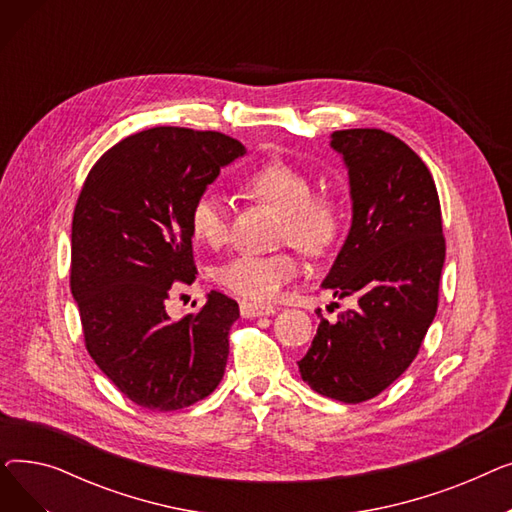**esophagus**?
<instances>
[{
  "instance_id": "34e87169",
  "label": "esophagus",
  "mask_w": 512,
  "mask_h": 512,
  "mask_svg": "<svg viewBox=\"0 0 512 512\" xmlns=\"http://www.w3.org/2000/svg\"><path fill=\"white\" fill-rule=\"evenodd\" d=\"M276 307L272 305H257V303H240V315L242 317H259V315H274Z\"/></svg>"
}]
</instances>
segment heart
<instances>
[{"label": "heart", "mask_w": 512, "mask_h": 512, "mask_svg": "<svg viewBox=\"0 0 512 512\" xmlns=\"http://www.w3.org/2000/svg\"><path fill=\"white\" fill-rule=\"evenodd\" d=\"M249 197L270 203L282 211V240L292 242L309 255H321L340 238L346 211L334 193H311L309 172L284 159H267L249 170L240 180ZM228 201L215 191L203 188L188 209V226L197 242L211 249L228 240ZM301 274V261L294 253L249 255L242 253L220 267L213 278L224 290L247 301H274L280 292Z\"/></svg>", "instance_id": "b5f03b06"}]
</instances>
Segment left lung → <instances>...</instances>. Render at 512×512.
Segmentation results:
<instances>
[{
    "mask_svg": "<svg viewBox=\"0 0 512 512\" xmlns=\"http://www.w3.org/2000/svg\"><path fill=\"white\" fill-rule=\"evenodd\" d=\"M348 168L353 224L324 280L353 309L321 317L303 382L346 405L369 400L417 357L438 311L446 257L436 182L421 157L380 128L332 132Z\"/></svg>",
    "mask_w": 512,
    "mask_h": 512,
    "instance_id": "left-lung-1",
    "label": "left lung"
}]
</instances>
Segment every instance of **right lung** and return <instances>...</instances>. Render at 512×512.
<instances>
[{
	"instance_id": "1",
	"label": "right lung",
	"mask_w": 512,
	"mask_h": 512,
	"mask_svg": "<svg viewBox=\"0 0 512 512\" xmlns=\"http://www.w3.org/2000/svg\"><path fill=\"white\" fill-rule=\"evenodd\" d=\"M245 147L213 130L155 126L105 151L72 218L70 290L97 367L151 411H176L224 378L238 303L211 290L174 321V282H195L188 209Z\"/></svg>"
}]
</instances>
